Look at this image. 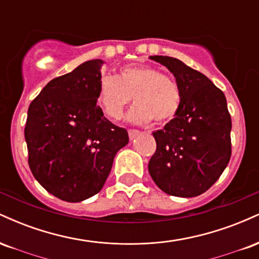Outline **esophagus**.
<instances>
[{
  "label": "esophagus",
  "mask_w": 259,
  "mask_h": 259,
  "mask_svg": "<svg viewBox=\"0 0 259 259\" xmlns=\"http://www.w3.org/2000/svg\"><path fill=\"white\" fill-rule=\"evenodd\" d=\"M139 134H140L139 130L130 129V130H129V138H130V140H134V139H135L136 136H139Z\"/></svg>",
  "instance_id": "obj_1"
}]
</instances>
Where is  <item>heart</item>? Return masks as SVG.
<instances>
[{"label": "heart", "instance_id": "b5f03b06", "mask_svg": "<svg viewBox=\"0 0 259 259\" xmlns=\"http://www.w3.org/2000/svg\"><path fill=\"white\" fill-rule=\"evenodd\" d=\"M135 105L126 115L133 124L167 123L179 112L181 90L171 76L162 74L151 65L136 64L123 67L114 76L101 79L97 102L108 118L118 120L132 101Z\"/></svg>", "mask_w": 259, "mask_h": 259}]
</instances>
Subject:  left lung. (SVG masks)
<instances>
[{
    "label": "left lung",
    "mask_w": 259,
    "mask_h": 259,
    "mask_svg": "<svg viewBox=\"0 0 259 259\" xmlns=\"http://www.w3.org/2000/svg\"><path fill=\"white\" fill-rule=\"evenodd\" d=\"M174 75L181 90L179 112L153 133L157 150L148 163L165 194L195 197L219 179L231 156V118L222 90L179 59L151 56Z\"/></svg>",
    "instance_id": "obj_1"
}]
</instances>
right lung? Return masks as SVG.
Returning <instances> with one entry per match:
<instances>
[{"label": "right lung", "instance_id": "obj_1", "mask_svg": "<svg viewBox=\"0 0 259 259\" xmlns=\"http://www.w3.org/2000/svg\"><path fill=\"white\" fill-rule=\"evenodd\" d=\"M102 59L51 80L30 103L24 136L29 167L45 190L67 202L101 191L118 151L129 142L97 106Z\"/></svg>", "mask_w": 259, "mask_h": 259}]
</instances>
